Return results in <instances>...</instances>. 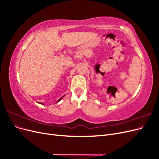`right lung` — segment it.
Listing matches in <instances>:
<instances>
[{"label": "right lung", "mask_w": 159, "mask_h": 159, "mask_svg": "<svg viewBox=\"0 0 159 159\" xmlns=\"http://www.w3.org/2000/svg\"><path fill=\"white\" fill-rule=\"evenodd\" d=\"M64 97V96H62V97H61V98H60V99H59L58 100H57V102H56V103H58L59 102H60V101L61 100V99H62V98H63ZM40 103V104H42V105H44V103Z\"/></svg>", "instance_id": "1"}]
</instances>
